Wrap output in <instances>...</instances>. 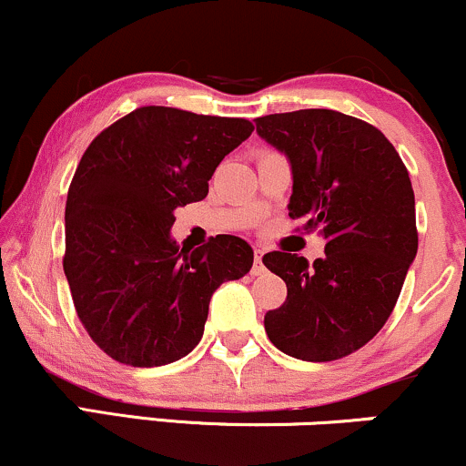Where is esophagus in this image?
<instances>
[{
	"instance_id": "obj_1",
	"label": "esophagus",
	"mask_w": 466,
	"mask_h": 466,
	"mask_svg": "<svg viewBox=\"0 0 466 466\" xmlns=\"http://www.w3.org/2000/svg\"><path fill=\"white\" fill-rule=\"evenodd\" d=\"M263 254L265 251L260 249V248H254V276H258V274H263L265 271V267H263Z\"/></svg>"
}]
</instances>
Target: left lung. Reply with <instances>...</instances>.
Listing matches in <instances>:
<instances>
[{
  "label": "left lung",
  "instance_id": "1",
  "mask_svg": "<svg viewBox=\"0 0 466 466\" xmlns=\"http://www.w3.org/2000/svg\"><path fill=\"white\" fill-rule=\"evenodd\" d=\"M256 131L291 162L289 217L326 238L313 265L263 256L287 282L285 304L265 315L267 337L302 361L349 357L388 322L419 249L408 168L377 127L333 109L256 117Z\"/></svg>",
  "mask_w": 466,
  "mask_h": 466
}]
</instances>
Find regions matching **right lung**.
<instances>
[{
    "instance_id": "right-lung-1",
    "label": "right lung",
    "mask_w": 466,
    "mask_h": 466,
    "mask_svg": "<svg viewBox=\"0 0 466 466\" xmlns=\"http://www.w3.org/2000/svg\"><path fill=\"white\" fill-rule=\"evenodd\" d=\"M245 117L140 106L94 137L67 190L66 271L80 324L111 360L166 366L199 344L212 293L251 269L243 238L197 249L170 238L175 208L201 201Z\"/></svg>"
}]
</instances>
